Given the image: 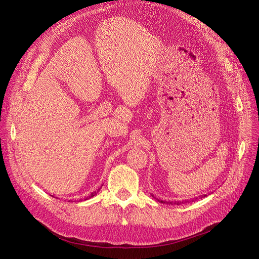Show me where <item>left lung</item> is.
<instances>
[{"label":"left lung","mask_w":259,"mask_h":259,"mask_svg":"<svg viewBox=\"0 0 259 259\" xmlns=\"http://www.w3.org/2000/svg\"><path fill=\"white\" fill-rule=\"evenodd\" d=\"M204 195H206V194H204ZM202 197H203V195H202ZM158 201H160V200H158ZM161 203H167V204H177V205H180V204H183V203H186V202H188V200L187 201H175V202H173V201H171V202H164V201H160Z\"/></svg>","instance_id":"1"}]
</instances>
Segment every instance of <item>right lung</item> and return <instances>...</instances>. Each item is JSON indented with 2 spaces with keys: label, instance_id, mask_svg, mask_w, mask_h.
I'll return each mask as SVG.
<instances>
[{
  "label": "right lung",
  "instance_id": "obj_1",
  "mask_svg": "<svg viewBox=\"0 0 259 259\" xmlns=\"http://www.w3.org/2000/svg\"><path fill=\"white\" fill-rule=\"evenodd\" d=\"M98 191H99V189H98ZM98 191H95V192H92V193H91V194L89 195V197H86V198H85L84 200H88V199H90V198H93V197H94V195H95V194H96V193H97Z\"/></svg>",
  "mask_w": 259,
  "mask_h": 259
}]
</instances>
